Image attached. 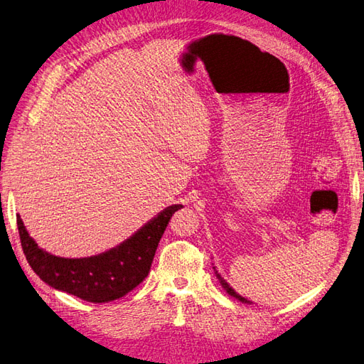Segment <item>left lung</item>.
Returning a JSON list of instances; mask_svg holds the SVG:
<instances>
[{
  "label": "left lung",
  "mask_w": 364,
  "mask_h": 364,
  "mask_svg": "<svg viewBox=\"0 0 364 364\" xmlns=\"http://www.w3.org/2000/svg\"><path fill=\"white\" fill-rule=\"evenodd\" d=\"M214 273H216V276H218V279H219V282L222 284V287L225 288V291L231 295V297H234V299H237V300H240V301H243V303H250V301H247L245 297H241V295H238L230 285H228V282L216 272V268H214Z\"/></svg>",
  "instance_id": "1"
}]
</instances>
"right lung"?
I'll return each mask as SVG.
<instances>
[{
    "instance_id": "add662e5",
    "label": "right lung",
    "mask_w": 364,
    "mask_h": 364,
    "mask_svg": "<svg viewBox=\"0 0 364 364\" xmlns=\"http://www.w3.org/2000/svg\"><path fill=\"white\" fill-rule=\"evenodd\" d=\"M181 207L165 208L119 246L79 259L60 258L40 249L26 232L19 214L16 222L25 258L45 284L90 303H107L124 297L148 276L169 219Z\"/></svg>"
}]
</instances>
